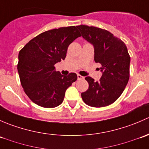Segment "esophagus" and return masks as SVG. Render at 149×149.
<instances>
[{
    "label": "esophagus",
    "mask_w": 149,
    "mask_h": 149,
    "mask_svg": "<svg viewBox=\"0 0 149 149\" xmlns=\"http://www.w3.org/2000/svg\"><path fill=\"white\" fill-rule=\"evenodd\" d=\"M77 77H78V79H79V80H81V79H84V76H81V75H79V74L77 75Z\"/></svg>",
    "instance_id": "34e87169"
}]
</instances>
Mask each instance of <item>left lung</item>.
<instances>
[{
	"instance_id": "left-lung-1",
	"label": "left lung",
	"mask_w": 149,
	"mask_h": 149,
	"mask_svg": "<svg viewBox=\"0 0 149 149\" xmlns=\"http://www.w3.org/2000/svg\"><path fill=\"white\" fill-rule=\"evenodd\" d=\"M81 36L94 48V61L102 65V76L99 81L85 78L88 88L81 93L87 105L102 107L115 102L124 91L130 77V58L120 39L107 30L94 26H76Z\"/></svg>"
}]
</instances>
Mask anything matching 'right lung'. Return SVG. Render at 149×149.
Instances as JSON below:
<instances>
[{
	"label": "right lung",
	"mask_w": 149,
	"mask_h": 149,
	"mask_svg": "<svg viewBox=\"0 0 149 149\" xmlns=\"http://www.w3.org/2000/svg\"><path fill=\"white\" fill-rule=\"evenodd\" d=\"M81 36L75 26L54 29L37 35L19 51L21 84L36 104L53 108L63 102L66 89L77 80V75L63 76L54 65L65 60L69 45Z\"/></svg>",
	"instance_id": "1"
}]
</instances>
